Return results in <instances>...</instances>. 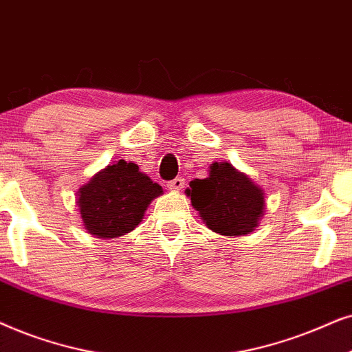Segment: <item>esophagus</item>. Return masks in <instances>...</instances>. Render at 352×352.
<instances>
[{
    "instance_id": "1",
    "label": "esophagus",
    "mask_w": 352,
    "mask_h": 352,
    "mask_svg": "<svg viewBox=\"0 0 352 352\" xmlns=\"http://www.w3.org/2000/svg\"><path fill=\"white\" fill-rule=\"evenodd\" d=\"M185 186V179H182V177H177V179H173L170 182H167V188L168 190H182Z\"/></svg>"
}]
</instances>
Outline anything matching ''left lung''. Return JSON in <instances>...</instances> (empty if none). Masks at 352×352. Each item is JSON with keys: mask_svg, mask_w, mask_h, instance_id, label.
Returning <instances> with one entry per match:
<instances>
[{"mask_svg": "<svg viewBox=\"0 0 352 352\" xmlns=\"http://www.w3.org/2000/svg\"><path fill=\"white\" fill-rule=\"evenodd\" d=\"M210 230L225 236L248 235L264 215V190L228 162H214L208 179H195L185 191Z\"/></svg>", "mask_w": 352, "mask_h": 352, "instance_id": "8db88e82", "label": "left lung"}]
</instances>
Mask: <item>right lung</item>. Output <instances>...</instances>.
I'll return each mask as SVG.
<instances>
[{
	"instance_id": "1",
	"label": "right lung",
	"mask_w": 352,
	"mask_h": 352,
	"mask_svg": "<svg viewBox=\"0 0 352 352\" xmlns=\"http://www.w3.org/2000/svg\"><path fill=\"white\" fill-rule=\"evenodd\" d=\"M159 195L161 186L140 172L137 164L120 159L77 191V204L88 233L117 238L142 222L144 210Z\"/></svg>"
}]
</instances>
